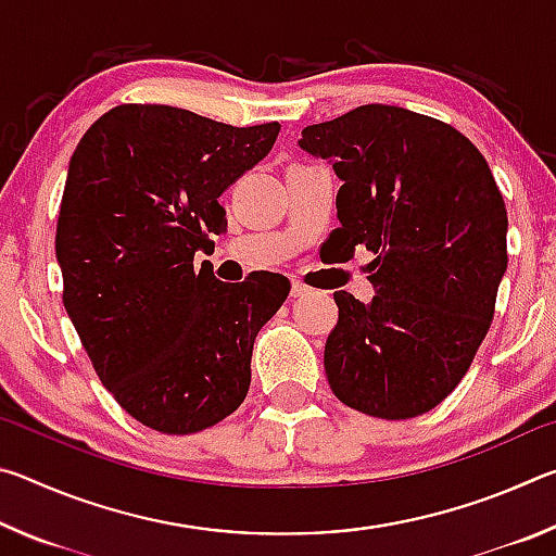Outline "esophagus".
I'll return each instance as SVG.
<instances>
[{"mask_svg":"<svg viewBox=\"0 0 556 556\" xmlns=\"http://www.w3.org/2000/svg\"><path fill=\"white\" fill-rule=\"evenodd\" d=\"M308 291H312V287H306L304 281H299V279L291 281V296H304V294H308Z\"/></svg>","mask_w":556,"mask_h":556,"instance_id":"34e87169","label":"esophagus"}]
</instances>
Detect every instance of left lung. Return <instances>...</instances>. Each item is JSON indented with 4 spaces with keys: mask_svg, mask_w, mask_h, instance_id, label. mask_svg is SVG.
Returning a JSON list of instances; mask_svg holds the SVG:
<instances>
[{
    "mask_svg": "<svg viewBox=\"0 0 556 556\" xmlns=\"http://www.w3.org/2000/svg\"><path fill=\"white\" fill-rule=\"evenodd\" d=\"M343 186L336 250H370L375 296L336 291L324 368L338 400L378 419H412L464 380L491 328L507 269V211L491 166L446 122L361 105L301 131Z\"/></svg>",
    "mask_w": 556,
    "mask_h": 556,
    "instance_id": "left-lung-1",
    "label": "left lung"
}]
</instances>
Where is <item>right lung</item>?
<instances>
[{
	"instance_id": "1",
	"label": "right lung",
	"mask_w": 556,
	"mask_h": 556,
	"mask_svg": "<svg viewBox=\"0 0 556 556\" xmlns=\"http://www.w3.org/2000/svg\"><path fill=\"white\" fill-rule=\"evenodd\" d=\"M279 129L129 102L75 147L55 228L63 306L100 382L139 425L195 434L248 397L252 345L291 285L275 271L228 285L193 257L228 230L218 199Z\"/></svg>"
}]
</instances>
